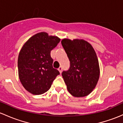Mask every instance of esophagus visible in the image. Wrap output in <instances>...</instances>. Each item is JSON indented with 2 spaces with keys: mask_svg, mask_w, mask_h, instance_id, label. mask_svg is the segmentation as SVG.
<instances>
[{
  "mask_svg": "<svg viewBox=\"0 0 123 123\" xmlns=\"http://www.w3.org/2000/svg\"><path fill=\"white\" fill-rule=\"evenodd\" d=\"M62 70V68L61 67H60L59 68H58V71H59V73H61Z\"/></svg>",
  "mask_w": 123,
  "mask_h": 123,
  "instance_id": "1",
  "label": "esophagus"
}]
</instances>
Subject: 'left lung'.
Here are the masks:
<instances>
[{
  "label": "left lung",
  "mask_w": 123,
  "mask_h": 123,
  "mask_svg": "<svg viewBox=\"0 0 123 123\" xmlns=\"http://www.w3.org/2000/svg\"><path fill=\"white\" fill-rule=\"evenodd\" d=\"M63 48L70 61V68L62 73L67 90L75 97L89 95L98 81L100 69L92 45L84 39H63Z\"/></svg>",
  "instance_id": "left-lung-1"
}]
</instances>
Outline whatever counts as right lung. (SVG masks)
Instances as JSON below:
<instances>
[{
  "label": "right lung",
  "instance_id": "obj_1",
  "mask_svg": "<svg viewBox=\"0 0 123 123\" xmlns=\"http://www.w3.org/2000/svg\"><path fill=\"white\" fill-rule=\"evenodd\" d=\"M60 40L42 32L31 37L22 47L18 60L19 78L25 89L31 94L46 92L59 74L52 67L51 51Z\"/></svg>",
  "mask_w": 123,
  "mask_h": 123
}]
</instances>
